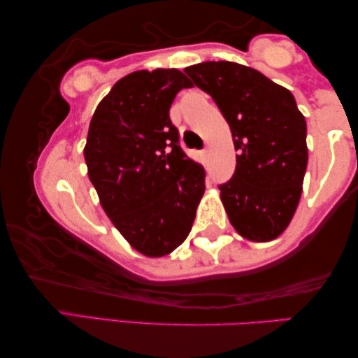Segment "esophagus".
<instances>
[{"mask_svg":"<svg viewBox=\"0 0 358 358\" xmlns=\"http://www.w3.org/2000/svg\"><path fill=\"white\" fill-rule=\"evenodd\" d=\"M208 154H209V150H208V148H204L201 152H200V155H201V158L203 160H206L208 158Z\"/></svg>","mask_w":358,"mask_h":358,"instance_id":"34e87169","label":"esophagus"}]
</instances>
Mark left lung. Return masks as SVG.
<instances>
[{"mask_svg":"<svg viewBox=\"0 0 358 358\" xmlns=\"http://www.w3.org/2000/svg\"><path fill=\"white\" fill-rule=\"evenodd\" d=\"M184 71L213 96L238 150L233 178L219 185L228 219L243 238L271 241L294 217L308 166L306 120L294 95L233 62H204Z\"/></svg>","mask_w":358,"mask_h":358,"instance_id":"1","label":"left lung"}]
</instances>
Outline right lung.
I'll return each instance as SVG.
<instances>
[{"label": "right lung", "mask_w": 358, "mask_h": 358, "mask_svg": "<svg viewBox=\"0 0 358 358\" xmlns=\"http://www.w3.org/2000/svg\"><path fill=\"white\" fill-rule=\"evenodd\" d=\"M179 69L117 80L92 117L84 157L99 203L134 249L163 257L185 241L204 193V168L185 155L169 119Z\"/></svg>", "instance_id": "right-lung-1"}]
</instances>
